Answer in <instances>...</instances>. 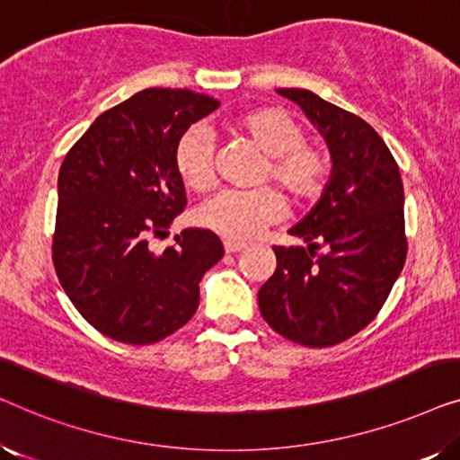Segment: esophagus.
Returning a JSON list of instances; mask_svg holds the SVG:
<instances>
[{"mask_svg": "<svg viewBox=\"0 0 460 460\" xmlns=\"http://www.w3.org/2000/svg\"><path fill=\"white\" fill-rule=\"evenodd\" d=\"M247 244L238 243V241H224V249L226 253H236V251H243Z\"/></svg>", "mask_w": 460, "mask_h": 460, "instance_id": "obj_1", "label": "esophagus"}]
</instances>
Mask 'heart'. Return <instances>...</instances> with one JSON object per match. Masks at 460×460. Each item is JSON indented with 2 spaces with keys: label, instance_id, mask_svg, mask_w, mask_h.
<instances>
[{
  "label": "heart",
  "instance_id": "b5f03b06",
  "mask_svg": "<svg viewBox=\"0 0 460 460\" xmlns=\"http://www.w3.org/2000/svg\"><path fill=\"white\" fill-rule=\"evenodd\" d=\"M268 156L263 180H272L293 203L318 197L329 175V156L316 144L305 142V129L291 112L276 106L249 111L232 123ZM180 178L197 192L209 190L216 181V144L211 131L192 125L180 136L173 150ZM285 216V200L272 188L224 190L199 207L197 222L205 230L247 241L266 226Z\"/></svg>",
  "mask_w": 460,
  "mask_h": 460
}]
</instances>
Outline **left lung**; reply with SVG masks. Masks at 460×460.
Listing matches in <instances>:
<instances>
[{"mask_svg":"<svg viewBox=\"0 0 460 460\" xmlns=\"http://www.w3.org/2000/svg\"><path fill=\"white\" fill-rule=\"evenodd\" d=\"M279 93L323 134L332 172L316 207L288 230L307 247H274L276 270L257 301L279 335L329 348L373 323L404 268V186L387 144L364 119L310 90Z\"/></svg>","mask_w":460,"mask_h":460,"instance_id":"left-lung-1","label":"left lung"}]
</instances>
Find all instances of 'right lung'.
I'll use <instances>...</instances> for the list:
<instances>
[{
  "instance_id": "right-lung-1",
  "label": "right lung",
  "mask_w": 460,
  "mask_h": 460,
  "mask_svg": "<svg viewBox=\"0 0 460 460\" xmlns=\"http://www.w3.org/2000/svg\"><path fill=\"white\" fill-rule=\"evenodd\" d=\"M219 106L190 90L150 87L112 106L62 161L54 268L77 312L121 343H155L199 307V282L224 257L211 230L186 228L148 247L186 207L173 163L180 136Z\"/></svg>"
}]
</instances>
